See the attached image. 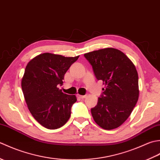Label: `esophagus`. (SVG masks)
<instances>
[{"instance_id": "1", "label": "esophagus", "mask_w": 160, "mask_h": 160, "mask_svg": "<svg viewBox=\"0 0 160 160\" xmlns=\"http://www.w3.org/2000/svg\"><path fill=\"white\" fill-rule=\"evenodd\" d=\"M78 97L80 98V99H84V98H85L87 97V96H81V95H78Z\"/></svg>"}]
</instances>
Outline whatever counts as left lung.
Returning a JSON list of instances; mask_svg holds the SVG:
<instances>
[{
    "label": "left lung",
    "mask_w": 160,
    "mask_h": 160,
    "mask_svg": "<svg viewBox=\"0 0 160 160\" xmlns=\"http://www.w3.org/2000/svg\"><path fill=\"white\" fill-rule=\"evenodd\" d=\"M92 66L97 80L106 85L91 109L101 128L111 130L127 120L139 98L138 74L131 60L114 48H105L84 55Z\"/></svg>",
    "instance_id": "left-lung-1"
}]
</instances>
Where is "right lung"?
Instances as JSON below:
<instances>
[{
	"label": "right lung",
	"instance_id": "right-lung-1",
	"mask_svg": "<svg viewBox=\"0 0 160 160\" xmlns=\"http://www.w3.org/2000/svg\"><path fill=\"white\" fill-rule=\"evenodd\" d=\"M78 58L45 53L30 60L25 68L21 82L24 97L30 113L44 127L60 128L71 116L77 98L58 87L62 85L64 74Z\"/></svg>",
	"mask_w": 160,
	"mask_h": 160
}]
</instances>
